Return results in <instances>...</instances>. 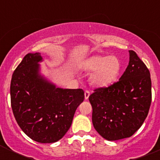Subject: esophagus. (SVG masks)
I'll return each mask as SVG.
<instances>
[{
  "label": "esophagus",
  "instance_id": "obj_1",
  "mask_svg": "<svg viewBox=\"0 0 160 160\" xmlns=\"http://www.w3.org/2000/svg\"><path fill=\"white\" fill-rule=\"evenodd\" d=\"M90 94V91H89V90H86V91H85V99L86 100L88 99Z\"/></svg>",
  "mask_w": 160,
  "mask_h": 160
}]
</instances>
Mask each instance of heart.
Segmentation results:
<instances>
[{
    "label": "heart",
    "mask_w": 160,
    "mask_h": 160,
    "mask_svg": "<svg viewBox=\"0 0 160 160\" xmlns=\"http://www.w3.org/2000/svg\"><path fill=\"white\" fill-rule=\"evenodd\" d=\"M84 68L88 71H93L90 82L98 87H107L115 82L121 70L119 59L115 56L95 55L87 59Z\"/></svg>",
    "instance_id": "b5f03b06"
}]
</instances>
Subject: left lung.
<instances>
[{"mask_svg":"<svg viewBox=\"0 0 160 160\" xmlns=\"http://www.w3.org/2000/svg\"><path fill=\"white\" fill-rule=\"evenodd\" d=\"M129 64L119 81L90 94L92 122L102 138L115 141L129 138L146 119L152 102V81L146 65L129 50Z\"/></svg>","mask_w":160,"mask_h":160,"instance_id":"obj_1","label":"left lung"}]
</instances>
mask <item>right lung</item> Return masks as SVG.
<instances>
[{"instance_id":"right-lung-1","label":"right lung","mask_w":160,"mask_h":160,"mask_svg":"<svg viewBox=\"0 0 160 160\" xmlns=\"http://www.w3.org/2000/svg\"><path fill=\"white\" fill-rule=\"evenodd\" d=\"M40 53H29L14 70L10 84L11 107L17 122L32 140H60L84 100L82 89L58 87L41 73Z\"/></svg>"}]
</instances>
